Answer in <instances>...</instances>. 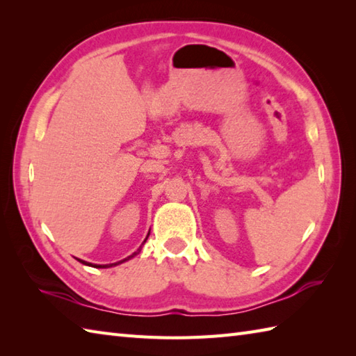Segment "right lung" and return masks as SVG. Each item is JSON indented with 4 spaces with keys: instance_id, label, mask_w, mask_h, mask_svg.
Returning <instances> with one entry per match:
<instances>
[{
    "instance_id": "right-lung-1",
    "label": "right lung",
    "mask_w": 356,
    "mask_h": 356,
    "mask_svg": "<svg viewBox=\"0 0 356 356\" xmlns=\"http://www.w3.org/2000/svg\"><path fill=\"white\" fill-rule=\"evenodd\" d=\"M143 245V243H142ZM140 249H142V246L138 249V251L136 252H133L131 255H128L127 259H124V260H120V261H116V263H111V264H92V263H87V261H84V260H79L81 263H84V264H88V266H93V268H111V266H116V264H119V263H124V261H127V260H130V259H133L134 255H138L139 252H140Z\"/></svg>"
}]
</instances>
